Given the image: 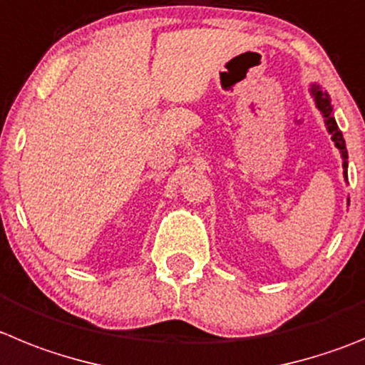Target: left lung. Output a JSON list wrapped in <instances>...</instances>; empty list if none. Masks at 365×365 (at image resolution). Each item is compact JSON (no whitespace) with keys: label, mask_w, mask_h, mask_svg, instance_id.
Returning <instances> with one entry per match:
<instances>
[{"label":"left lung","mask_w":365,"mask_h":365,"mask_svg":"<svg viewBox=\"0 0 365 365\" xmlns=\"http://www.w3.org/2000/svg\"><path fill=\"white\" fill-rule=\"evenodd\" d=\"M312 93L313 98H315V105L317 108L322 112L324 119H326V126L331 133V139L335 141V146L340 150L342 153V159H344V177L347 179V150H346V141H344V135L342 132L339 130V125H336L335 117H333V108H331V103H329V96L326 92L319 88L317 85L312 86Z\"/></svg>","instance_id":"8db88e82"}]
</instances>
